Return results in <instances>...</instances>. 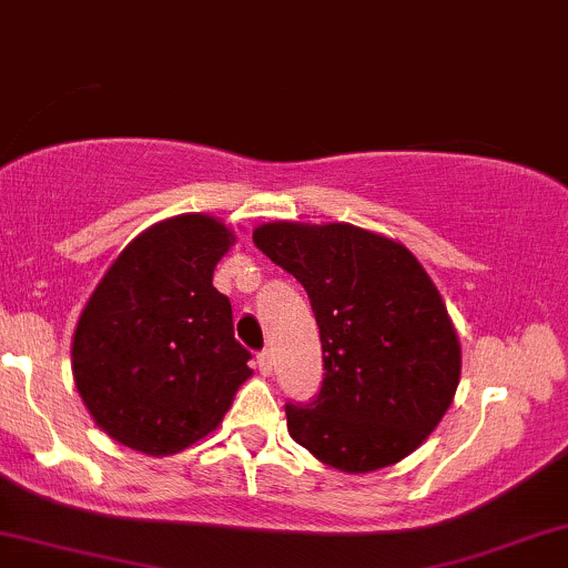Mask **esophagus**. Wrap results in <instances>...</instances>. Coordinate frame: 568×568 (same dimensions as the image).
I'll use <instances>...</instances> for the list:
<instances>
[{"label":"esophagus","instance_id":"esophagus-1","mask_svg":"<svg viewBox=\"0 0 568 568\" xmlns=\"http://www.w3.org/2000/svg\"><path fill=\"white\" fill-rule=\"evenodd\" d=\"M256 366H258V371H262L264 376L272 374V352L270 349L258 352V355H256Z\"/></svg>","mask_w":568,"mask_h":568}]
</instances>
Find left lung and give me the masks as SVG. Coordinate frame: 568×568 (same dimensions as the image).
<instances>
[{
  "instance_id": "1",
  "label": "left lung",
  "mask_w": 568,
  "mask_h": 568,
  "mask_svg": "<svg viewBox=\"0 0 568 568\" xmlns=\"http://www.w3.org/2000/svg\"><path fill=\"white\" fill-rule=\"evenodd\" d=\"M253 243L304 285L321 328V393L285 403L291 438L342 473L416 452L452 406L462 368L452 317L422 264L352 224L277 221Z\"/></svg>"
}]
</instances>
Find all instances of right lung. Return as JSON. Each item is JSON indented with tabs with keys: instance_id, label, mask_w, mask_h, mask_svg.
Instances as JSON below:
<instances>
[{
	"instance_id": "right-lung-1",
	"label": "right lung",
	"mask_w": 568,
	"mask_h": 568,
	"mask_svg": "<svg viewBox=\"0 0 568 568\" xmlns=\"http://www.w3.org/2000/svg\"><path fill=\"white\" fill-rule=\"evenodd\" d=\"M232 243L202 213L160 221L120 253L84 306L74 382L95 425L122 446L184 452L219 427L251 376L230 298L213 288Z\"/></svg>"
}]
</instances>
